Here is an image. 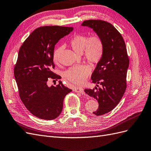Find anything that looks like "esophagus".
Segmentation results:
<instances>
[{
	"label": "esophagus",
	"mask_w": 151,
	"mask_h": 151,
	"mask_svg": "<svg viewBox=\"0 0 151 151\" xmlns=\"http://www.w3.org/2000/svg\"><path fill=\"white\" fill-rule=\"evenodd\" d=\"M74 91L76 93H79L83 94L85 93L83 88H74Z\"/></svg>",
	"instance_id": "obj_1"
}]
</instances>
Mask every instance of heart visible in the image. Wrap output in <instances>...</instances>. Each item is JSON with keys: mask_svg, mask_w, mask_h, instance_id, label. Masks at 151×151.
<instances>
[{"mask_svg": "<svg viewBox=\"0 0 151 151\" xmlns=\"http://www.w3.org/2000/svg\"><path fill=\"white\" fill-rule=\"evenodd\" d=\"M72 48L77 53L84 55L87 60L93 64L98 63L103 55L104 44L101 36L94 35L89 37L84 34L75 35L70 40ZM64 49V46L58 47L53 54V61L58 63L60 55ZM91 72V68L87 64L76 65L68 68L64 72V77L70 83L75 84H83Z\"/></svg>", "mask_w": 151, "mask_h": 151, "instance_id": "obj_1", "label": "heart"}]
</instances>
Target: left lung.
Returning a JSON list of instances; mask_svg holds the SVG:
<instances>
[{
	"label": "left lung",
	"instance_id": "left-lung-1",
	"mask_svg": "<svg viewBox=\"0 0 151 151\" xmlns=\"http://www.w3.org/2000/svg\"><path fill=\"white\" fill-rule=\"evenodd\" d=\"M82 26L93 28L103 41V55L91 76L92 83L101 87L84 90L86 93L98 100L99 107L93 114L100 116L113 110L124 94L129 58L122 35L111 23L90 19L83 21Z\"/></svg>",
	"mask_w": 151,
	"mask_h": 151
}]
</instances>
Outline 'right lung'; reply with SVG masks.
<instances>
[{"instance_id": "add662e5", "label": "right lung", "mask_w": 151, "mask_h": 151, "mask_svg": "<svg viewBox=\"0 0 151 151\" xmlns=\"http://www.w3.org/2000/svg\"><path fill=\"white\" fill-rule=\"evenodd\" d=\"M72 30V27H40L32 32L19 49L14 68L19 97L28 110L40 119L52 120L60 115L63 99L72 91L62 81L51 87L47 83L50 79H60L53 72L55 45Z\"/></svg>"}]
</instances>
